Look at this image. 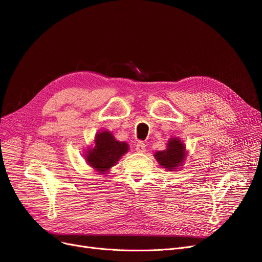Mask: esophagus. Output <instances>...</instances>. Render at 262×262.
Masks as SVG:
<instances>
[{
    "mask_svg": "<svg viewBox=\"0 0 262 262\" xmlns=\"http://www.w3.org/2000/svg\"><path fill=\"white\" fill-rule=\"evenodd\" d=\"M136 149H137V152H139V153H144L145 149H146V144L144 143V142L140 141V142H138V144L136 145Z\"/></svg>",
    "mask_w": 262,
    "mask_h": 262,
    "instance_id": "34e87169",
    "label": "esophagus"
}]
</instances>
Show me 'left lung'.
<instances>
[{"mask_svg": "<svg viewBox=\"0 0 262 262\" xmlns=\"http://www.w3.org/2000/svg\"><path fill=\"white\" fill-rule=\"evenodd\" d=\"M185 155V145L178 139L169 140L167 148L164 150H158L155 153L157 162L168 170H173L178 167L184 162Z\"/></svg>", "mask_w": 262, "mask_h": 262, "instance_id": "8db88e82", "label": "left lung"}]
</instances>
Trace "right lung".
I'll return each mask as SVG.
<instances>
[{
    "mask_svg": "<svg viewBox=\"0 0 262 262\" xmlns=\"http://www.w3.org/2000/svg\"><path fill=\"white\" fill-rule=\"evenodd\" d=\"M129 146L124 142H118L109 131H102L95 139V147L86 154L89 165L97 171L105 172L128 152Z\"/></svg>",
    "mask_w": 262,
    "mask_h": 262,
    "instance_id": "right-lung-1",
    "label": "right lung"
}]
</instances>
